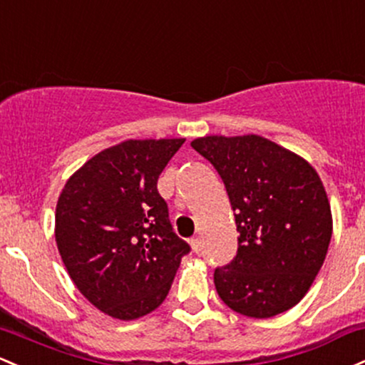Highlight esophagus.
<instances>
[{"instance_id":"1","label":"esophagus","mask_w":365,"mask_h":365,"mask_svg":"<svg viewBox=\"0 0 365 365\" xmlns=\"http://www.w3.org/2000/svg\"><path fill=\"white\" fill-rule=\"evenodd\" d=\"M190 247H192V251H194V253H201V250H202L201 237L190 239Z\"/></svg>"}]
</instances>
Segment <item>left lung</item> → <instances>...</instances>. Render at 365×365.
<instances>
[{
	"label": "left lung",
	"instance_id": "1",
	"mask_svg": "<svg viewBox=\"0 0 365 365\" xmlns=\"http://www.w3.org/2000/svg\"><path fill=\"white\" fill-rule=\"evenodd\" d=\"M222 176L235 211L237 255L215 270L222 302L268 319L302 302L326 259L331 204L307 159L259 135L192 140Z\"/></svg>",
	"mask_w": 365,
	"mask_h": 365
}]
</instances>
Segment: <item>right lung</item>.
I'll use <instances>...</instances> for the list:
<instances>
[{
	"label": "right lung",
	"mask_w": 365,
	"mask_h": 365,
	"mask_svg": "<svg viewBox=\"0 0 365 365\" xmlns=\"http://www.w3.org/2000/svg\"><path fill=\"white\" fill-rule=\"evenodd\" d=\"M185 138L124 140L71 175L55 210V241L72 282L118 320L166 299L190 246L173 232L158 178Z\"/></svg>",
	"instance_id": "add662e5"
}]
</instances>
